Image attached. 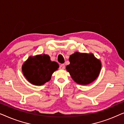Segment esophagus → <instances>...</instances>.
I'll list each match as a JSON object with an SVG mask.
<instances>
[{
  "instance_id": "1",
  "label": "esophagus",
  "mask_w": 124,
  "mask_h": 124,
  "mask_svg": "<svg viewBox=\"0 0 124 124\" xmlns=\"http://www.w3.org/2000/svg\"><path fill=\"white\" fill-rule=\"evenodd\" d=\"M60 69H65V65H64V64H61V65H60Z\"/></svg>"
}]
</instances>
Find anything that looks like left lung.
<instances>
[{
    "mask_svg": "<svg viewBox=\"0 0 124 124\" xmlns=\"http://www.w3.org/2000/svg\"><path fill=\"white\" fill-rule=\"evenodd\" d=\"M69 60L70 64L66 69L77 84L88 85L99 76L101 64L93 54L76 52L70 56Z\"/></svg>",
    "mask_w": 124,
    "mask_h": 124,
    "instance_id": "1",
    "label": "left lung"
}]
</instances>
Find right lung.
Masks as SVG:
<instances>
[{
    "mask_svg": "<svg viewBox=\"0 0 124 124\" xmlns=\"http://www.w3.org/2000/svg\"><path fill=\"white\" fill-rule=\"evenodd\" d=\"M59 67L56 62H51L48 55L43 54L30 56L22 66V70L29 82L40 86L48 82Z\"/></svg>",
    "mask_w": 124,
    "mask_h": 124,
    "instance_id": "obj_1",
    "label": "right lung"
}]
</instances>
